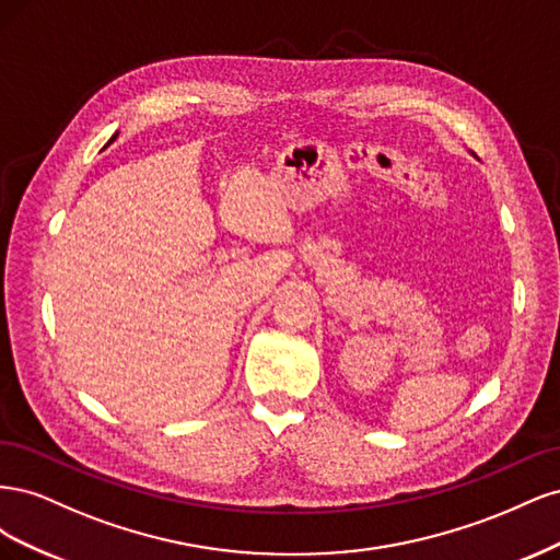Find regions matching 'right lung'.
Masks as SVG:
<instances>
[{
    "label": "right lung",
    "mask_w": 560,
    "mask_h": 560,
    "mask_svg": "<svg viewBox=\"0 0 560 560\" xmlns=\"http://www.w3.org/2000/svg\"><path fill=\"white\" fill-rule=\"evenodd\" d=\"M112 140H116V135H114V138H112ZM112 140H109V142H112Z\"/></svg>",
    "instance_id": "add662e5"
}]
</instances>
